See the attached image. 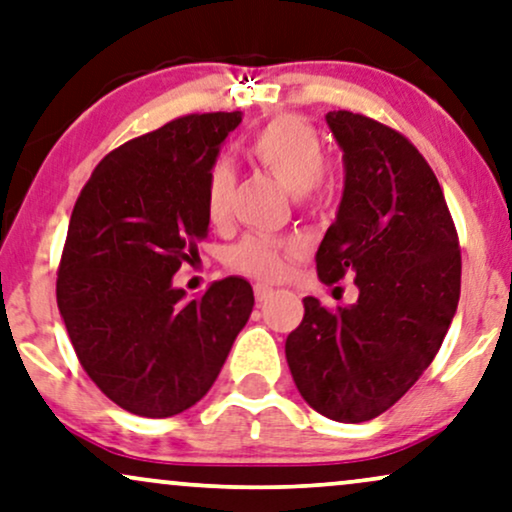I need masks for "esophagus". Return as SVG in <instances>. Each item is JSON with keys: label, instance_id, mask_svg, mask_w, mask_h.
Listing matches in <instances>:
<instances>
[{"label": "esophagus", "instance_id": "obj_1", "mask_svg": "<svg viewBox=\"0 0 512 512\" xmlns=\"http://www.w3.org/2000/svg\"><path fill=\"white\" fill-rule=\"evenodd\" d=\"M254 296H256L258 303H263V301H268V298L272 296V289L265 287V284H256V287H254Z\"/></svg>", "mask_w": 512, "mask_h": 512}]
</instances>
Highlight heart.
Instances as JSON below:
<instances>
[{"label": "heart", "mask_w": 512, "mask_h": 512, "mask_svg": "<svg viewBox=\"0 0 512 512\" xmlns=\"http://www.w3.org/2000/svg\"><path fill=\"white\" fill-rule=\"evenodd\" d=\"M249 157L277 178L291 195L308 197L322 183L324 145L317 131L298 115H282L265 124L249 141ZM235 174L228 164H216L207 181V216L223 223L230 216ZM298 254V244L272 237H247L228 251V263L258 280H277L287 268V258Z\"/></svg>", "instance_id": "b5f03b06"}]
</instances>
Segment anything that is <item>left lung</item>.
Masks as SVG:
<instances>
[{"mask_svg":"<svg viewBox=\"0 0 512 512\" xmlns=\"http://www.w3.org/2000/svg\"><path fill=\"white\" fill-rule=\"evenodd\" d=\"M324 122L345 176L317 277L355 275L360 296L338 313L303 298L284 353L310 407L362 423L393 407L435 360L459 305L461 251L440 183L407 138L348 110Z\"/></svg>","mask_w":512,"mask_h":512,"instance_id":"obj_1","label":"left lung"}]
</instances>
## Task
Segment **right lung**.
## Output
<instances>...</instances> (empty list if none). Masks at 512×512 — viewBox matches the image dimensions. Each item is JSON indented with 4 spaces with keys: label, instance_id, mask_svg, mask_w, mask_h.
I'll list each match as a JSON object with an SVG mask.
<instances>
[{
    "label": "right lung",
    "instance_id": "1",
    "mask_svg": "<svg viewBox=\"0 0 512 512\" xmlns=\"http://www.w3.org/2000/svg\"><path fill=\"white\" fill-rule=\"evenodd\" d=\"M242 112L188 115L110 152L72 209L58 310L91 381L148 418L190 409L214 386L254 308L242 277L197 298L174 287L209 235L207 181Z\"/></svg>",
    "mask_w": 512,
    "mask_h": 512
}]
</instances>
